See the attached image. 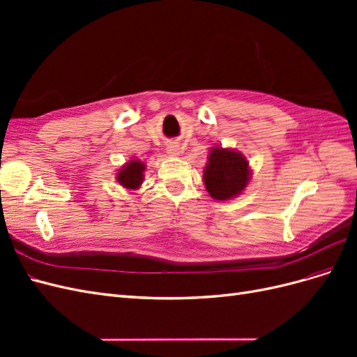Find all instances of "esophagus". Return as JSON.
<instances>
[{"mask_svg": "<svg viewBox=\"0 0 357 357\" xmlns=\"http://www.w3.org/2000/svg\"><path fill=\"white\" fill-rule=\"evenodd\" d=\"M167 153H168L169 156H178V153H180L178 146H177V144H169L168 149H167Z\"/></svg>", "mask_w": 357, "mask_h": 357, "instance_id": "34e87169", "label": "esophagus"}]
</instances>
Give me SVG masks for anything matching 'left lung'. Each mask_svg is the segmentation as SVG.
<instances>
[{
    "label": "left lung",
    "mask_w": 357,
    "mask_h": 357,
    "mask_svg": "<svg viewBox=\"0 0 357 357\" xmlns=\"http://www.w3.org/2000/svg\"><path fill=\"white\" fill-rule=\"evenodd\" d=\"M250 177L252 169L243 153L220 146L210 150L208 162L204 168V183L211 198L228 201L241 195Z\"/></svg>",
    "instance_id": "left-lung-1"
}]
</instances>
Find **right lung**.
<instances>
[{"label":"right lung","instance_id":"add662e5","mask_svg":"<svg viewBox=\"0 0 357 357\" xmlns=\"http://www.w3.org/2000/svg\"><path fill=\"white\" fill-rule=\"evenodd\" d=\"M144 171H146V165L143 164L139 159H131L125 164L119 172L116 174V178L119 181V185L123 186L125 189H131L135 190L144 180Z\"/></svg>","mask_w":357,"mask_h":357}]
</instances>
